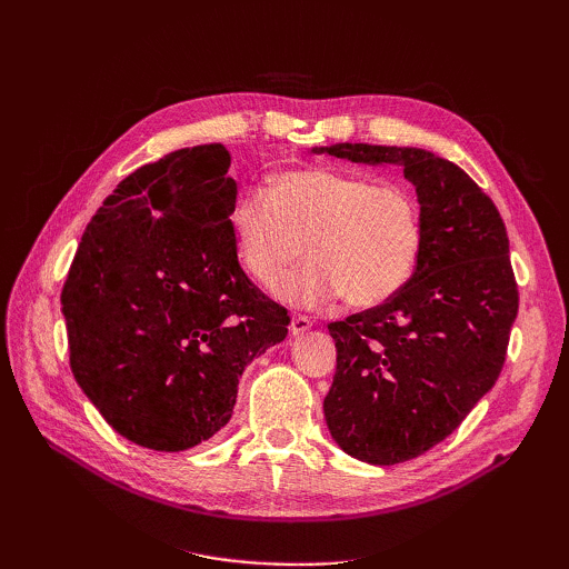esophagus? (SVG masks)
Masks as SVG:
<instances>
[{
	"mask_svg": "<svg viewBox=\"0 0 569 569\" xmlns=\"http://www.w3.org/2000/svg\"><path fill=\"white\" fill-rule=\"evenodd\" d=\"M313 327V320L308 318V316H295L291 318V325H289V332L295 335V337H299V335H303V332H308Z\"/></svg>",
	"mask_w": 569,
	"mask_h": 569,
	"instance_id": "34e87169",
	"label": "esophagus"
}]
</instances>
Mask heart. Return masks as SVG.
I'll return each instance as SVG.
<instances>
[{
    "label": "heart",
    "instance_id": "b5f03b06",
    "mask_svg": "<svg viewBox=\"0 0 569 569\" xmlns=\"http://www.w3.org/2000/svg\"><path fill=\"white\" fill-rule=\"evenodd\" d=\"M237 256L263 289L308 263L280 295L299 306L341 297L351 308L389 301L410 282L425 247L418 197L401 182H372L330 168L284 170L249 189L230 213Z\"/></svg>",
    "mask_w": 569,
    "mask_h": 569
}]
</instances>
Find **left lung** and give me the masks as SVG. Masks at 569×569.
I'll list each match as a JSON object with an SVG mask.
<instances>
[{
    "instance_id": "obj_1",
    "label": "left lung",
    "mask_w": 569,
    "mask_h": 569,
    "mask_svg": "<svg viewBox=\"0 0 569 569\" xmlns=\"http://www.w3.org/2000/svg\"><path fill=\"white\" fill-rule=\"evenodd\" d=\"M313 151L401 166L416 184L420 263L389 301L327 325L337 372L322 403L349 456L412 460L449 437L503 370L520 306L503 218L462 168L432 151L349 142Z\"/></svg>"
}]
</instances>
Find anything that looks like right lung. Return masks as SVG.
<instances>
[{"label":"right lung","mask_w":569,"mask_h":569,"mask_svg":"<svg viewBox=\"0 0 569 569\" xmlns=\"http://www.w3.org/2000/svg\"><path fill=\"white\" fill-rule=\"evenodd\" d=\"M222 144L178 149L120 180L84 228L61 291L71 370L118 435L187 451L232 418L287 308L239 266Z\"/></svg>","instance_id":"obj_1"}]
</instances>
